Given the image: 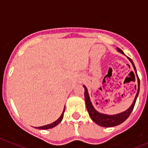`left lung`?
<instances>
[{"mask_svg":"<svg viewBox=\"0 0 148 148\" xmlns=\"http://www.w3.org/2000/svg\"><path fill=\"white\" fill-rule=\"evenodd\" d=\"M117 51L120 52L121 53L125 55L124 52L120 49V48H117ZM129 60L130 61V62L132 63V66L134 67V69H135V72L137 73L136 68H135V64H134L133 62L132 61V59L130 58H128ZM138 92H137L136 96H135V99H134L133 102H132V105L125 112H122L120 113V114H113V115H108V114H104L102 113L99 112L97 111L95 108H94L93 105H92V102H91L90 98H89V93H88L87 89H86V86L84 85V99H85V102H86V107L87 109V111L89 112V117H91L92 120L95 122L97 125H100L102 127H114L117 126V125H120L122 122H125L127 119L129 117L130 114H131V112L133 110L134 107H135V102H136L137 98L139 95V92H140V79H139V77H138ZM100 89H102L100 88Z\"/></svg>","mask_w":148,"mask_h":148,"instance_id":"obj_1","label":"left lung"}]
</instances>
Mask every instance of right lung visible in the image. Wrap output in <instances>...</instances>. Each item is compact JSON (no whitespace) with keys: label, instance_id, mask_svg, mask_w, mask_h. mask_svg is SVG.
<instances>
[{"label":"right lung","instance_id":"right-lung-1","mask_svg":"<svg viewBox=\"0 0 148 148\" xmlns=\"http://www.w3.org/2000/svg\"><path fill=\"white\" fill-rule=\"evenodd\" d=\"M64 111H65V107L64 109L63 112H62V115L60 116V117H59L57 120L53 122V123L49 124V125H44V126L38 127H36V128H37V129H40V130H47V129H50V128H52V127H54L55 126H56L58 124H59L61 122H62V119H63V117H64Z\"/></svg>","mask_w":148,"mask_h":148}]
</instances>
